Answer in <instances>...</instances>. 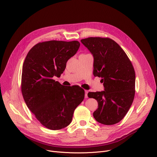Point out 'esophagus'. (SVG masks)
I'll return each instance as SVG.
<instances>
[{"instance_id":"34e87169","label":"esophagus","mask_w":157,"mask_h":157,"mask_svg":"<svg viewBox=\"0 0 157 157\" xmlns=\"http://www.w3.org/2000/svg\"><path fill=\"white\" fill-rule=\"evenodd\" d=\"M85 97L86 98H88V90H85Z\"/></svg>"}]
</instances>
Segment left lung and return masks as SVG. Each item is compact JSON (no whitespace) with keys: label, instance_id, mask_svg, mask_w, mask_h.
I'll return each instance as SVG.
<instances>
[{"label":"left lung","instance_id":"8db88e82","mask_svg":"<svg viewBox=\"0 0 157 157\" xmlns=\"http://www.w3.org/2000/svg\"><path fill=\"white\" fill-rule=\"evenodd\" d=\"M94 58L93 75L101 77L104 91L89 92L98 101L95 120L105 125L120 122L130 109L135 95V72L122 48L109 38L90 37L81 40Z\"/></svg>","mask_w":157,"mask_h":157}]
</instances>
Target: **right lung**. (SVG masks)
Here are the masks:
<instances>
[{
	"label": "right lung",
	"instance_id": "right-lung-1",
	"mask_svg": "<svg viewBox=\"0 0 157 157\" xmlns=\"http://www.w3.org/2000/svg\"><path fill=\"white\" fill-rule=\"evenodd\" d=\"M80 46L78 41L51 40L31 48L23 66L21 91L28 109L45 128L59 130L72 121L73 113L85 98L79 86L63 88L60 77L67 60Z\"/></svg>",
	"mask_w": 157,
	"mask_h": 157
}]
</instances>
